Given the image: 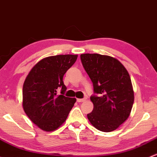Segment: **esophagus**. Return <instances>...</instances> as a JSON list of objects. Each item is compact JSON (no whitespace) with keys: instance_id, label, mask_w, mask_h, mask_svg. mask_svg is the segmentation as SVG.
I'll use <instances>...</instances> for the list:
<instances>
[{"instance_id":"1","label":"esophagus","mask_w":157,"mask_h":157,"mask_svg":"<svg viewBox=\"0 0 157 157\" xmlns=\"http://www.w3.org/2000/svg\"><path fill=\"white\" fill-rule=\"evenodd\" d=\"M86 100V98H77V102H83Z\"/></svg>"}]
</instances>
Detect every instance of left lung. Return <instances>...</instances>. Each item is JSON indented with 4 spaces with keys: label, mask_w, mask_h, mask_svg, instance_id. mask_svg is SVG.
<instances>
[{
    "label": "left lung",
    "mask_w": 157,
    "mask_h": 157,
    "mask_svg": "<svg viewBox=\"0 0 157 157\" xmlns=\"http://www.w3.org/2000/svg\"><path fill=\"white\" fill-rule=\"evenodd\" d=\"M83 66L93 84L90 97L93 110L87 114L97 129L109 132L117 129L129 117L134 91L128 71L115 58L100 54H81Z\"/></svg>",
    "instance_id": "obj_1"
}]
</instances>
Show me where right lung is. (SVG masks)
<instances>
[{
	"label": "right lung",
	"instance_id": "1",
	"mask_svg": "<svg viewBox=\"0 0 157 157\" xmlns=\"http://www.w3.org/2000/svg\"><path fill=\"white\" fill-rule=\"evenodd\" d=\"M77 55H58L37 62L26 77L22 89V106L31 121L40 128L52 132L62 126L76 98L64 95L67 87L63 77ZM61 88L62 95H57Z\"/></svg>",
	"mask_w": 157,
	"mask_h": 157
}]
</instances>
